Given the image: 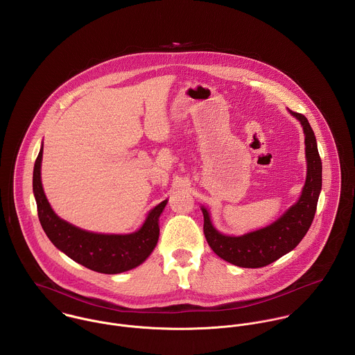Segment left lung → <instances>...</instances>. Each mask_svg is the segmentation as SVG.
<instances>
[{"label":"left lung","instance_id":"1","mask_svg":"<svg viewBox=\"0 0 355 355\" xmlns=\"http://www.w3.org/2000/svg\"><path fill=\"white\" fill-rule=\"evenodd\" d=\"M304 127V152L307 173L302 194L280 218L270 225L245 234L230 236L218 232L209 211L202 209L203 234L211 250L227 262L242 268H262L294 250L304 239L315 214L322 183V165L317 149L314 132L304 114L290 110Z\"/></svg>","mask_w":355,"mask_h":355}]
</instances>
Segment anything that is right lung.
<instances>
[{
    "label": "right lung",
    "mask_w": 355,
    "mask_h": 355,
    "mask_svg": "<svg viewBox=\"0 0 355 355\" xmlns=\"http://www.w3.org/2000/svg\"><path fill=\"white\" fill-rule=\"evenodd\" d=\"M41 148L33 173V191L41 225L51 243L78 263L106 275H116L141 265L152 254L159 235L158 218L166 200L149 211L144 225L132 234L107 235L80 230L60 218L51 207L41 182Z\"/></svg>",
    "instance_id": "right-lung-1"
}]
</instances>
